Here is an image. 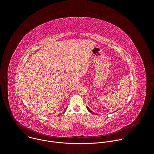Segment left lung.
Instances as JSON below:
<instances>
[{
  "label": "left lung",
  "mask_w": 154,
  "mask_h": 154,
  "mask_svg": "<svg viewBox=\"0 0 154 154\" xmlns=\"http://www.w3.org/2000/svg\"><path fill=\"white\" fill-rule=\"evenodd\" d=\"M86 108H87V109H88V111H89V112H90L91 113H92V114H93V115H96V114H95V113H94L93 111H91V109H90L87 106H86Z\"/></svg>",
  "instance_id": "8db88e82"
}]
</instances>
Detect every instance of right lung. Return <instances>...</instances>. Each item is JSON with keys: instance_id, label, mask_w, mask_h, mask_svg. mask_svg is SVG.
<instances>
[{"instance_id": "right-lung-1", "label": "right lung", "mask_w": 154, "mask_h": 154, "mask_svg": "<svg viewBox=\"0 0 154 154\" xmlns=\"http://www.w3.org/2000/svg\"><path fill=\"white\" fill-rule=\"evenodd\" d=\"M66 109H67V108H66L64 109V111H63V112L61 113H60V115H61L62 114H63V113H64L66 111ZM58 116H60V115H58Z\"/></svg>"}]
</instances>
